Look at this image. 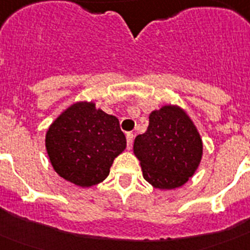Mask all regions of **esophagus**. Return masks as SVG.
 Instances as JSON below:
<instances>
[{
	"label": "esophagus",
	"instance_id": "obj_1",
	"mask_svg": "<svg viewBox=\"0 0 250 250\" xmlns=\"http://www.w3.org/2000/svg\"><path fill=\"white\" fill-rule=\"evenodd\" d=\"M132 140H134V134L132 132H127L126 134V141H127V149H131Z\"/></svg>",
	"mask_w": 250,
	"mask_h": 250
}]
</instances>
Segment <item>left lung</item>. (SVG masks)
Here are the masks:
<instances>
[{"mask_svg": "<svg viewBox=\"0 0 250 250\" xmlns=\"http://www.w3.org/2000/svg\"><path fill=\"white\" fill-rule=\"evenodd\" d=\"M132 150L145 180L155 189L170 190L195 174L203 158V140L183 107L165 104L150 112L147 130L136 136Z\"/></svg>", "mask_w": 250, "mask_h": 250, "instance_id": "1", "label": "left lung"}]
</instances>
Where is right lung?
Instances as JSON below:
<instances>
[{
    "instance_id": "1",
    "label": "right lung",
    "mask_w": 250,
    "mask_h": 250,
    "mask_svg": "<svg viewBox=\"0 0 250 250\" xmlns=\"http://www.w3.org/2000/svg\"><path fill=\"white\" fill-rule=\"evenodd\" d=\"M45 146L54 170L80 188L103 183L112 163L126 147L116 116L96 107L95 101H77L52 121Z\"/></svg>"
}]
</instances>
